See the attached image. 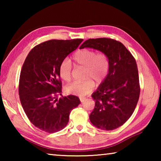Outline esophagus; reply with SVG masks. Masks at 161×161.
<instances>
[{"label":"esophagus","instance_id":"34e87169","mask_svg":"<svg viewBox=\"0 0 161 161\" xmlns=\"http://www.w3.org/2000/svg\"><path fill=\"white\" fill-rule=\"evenodd\" d=\"M85 100H86V98H85V97H81V98H80V101H81V103H83V102H85Z\"/></svg>","mask_w":161,"mask_h":161}]
</instances>
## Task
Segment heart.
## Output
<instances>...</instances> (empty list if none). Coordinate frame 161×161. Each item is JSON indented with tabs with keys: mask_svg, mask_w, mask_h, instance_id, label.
Here are the masks:
<instances>
[{
	"mask_svg": "<svg viewBox=\"0 0 161 161\" xmlns=\"http://www.w3.org/2000/svg\"><path fill=\"white\" fill-rule=\"evenodd\" d=\"M75 67H84V78L81 82H74L65 88L67 94L77 97H85L91 93L95 86V82L102 83L110 70L109 58L103 52L97 53L90 49H81L72 55ZM59 77L69 82L72 80V64L68 60H64L59 67Z\"/></svg>",
	"mask_w": 161,
	"mask_h": 161,
	"instance_id": "obj_1",
	"label": "heart"
}]
</instances>
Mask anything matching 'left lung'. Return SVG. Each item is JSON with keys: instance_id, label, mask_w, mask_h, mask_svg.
<instances>
[{"instance_id": "1", "label": "left lung", "mask_w": 161, "mask_h": 161, "mask_svg": "<svg viewBox=\"0 0 161 161\" xmlns=\"http://www.w3.org/2000/svg\"><path fill=\"white\" fill-rule=\"evenodd\" d=\"M84 47L103 52L110 60L108 76L92 95L95 107L89 115L90 121L101 129H116L131 116L139 99L141 88L136 59L121 42L111 38L89 39L80 47Z\"/></svg>"}]
</instances>
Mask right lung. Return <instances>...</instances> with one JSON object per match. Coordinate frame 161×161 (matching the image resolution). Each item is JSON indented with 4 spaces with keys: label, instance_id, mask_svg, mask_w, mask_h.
<instances>
[{
    "label": "right lung",
    "instance_id": "1",
    "mask_svg": "<svg viewBox=\"0 0 161 161\" xmlns=\"http://www.w3.org/2000/svg\"><path fill=\"white\" fill-rule=\"evenodd\" d=\"M83 39L50 40L32 49L22 67L18 92L30 121L43 131H59L69 122V114L81 103L79 97L62 94L59 67Z\"/></svg>",
    "mask_w": 161,
    "mask_h": 161
}]
</instances>
